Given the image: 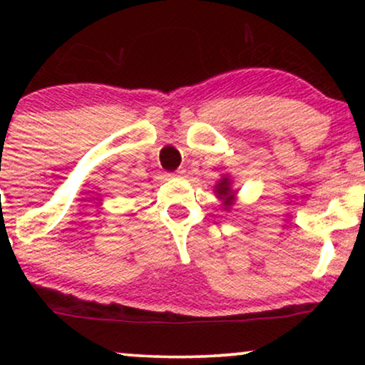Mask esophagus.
Masks as SVG:
<instances>
[{"label":"esophagus","mask_w":365,"mask_h":365,"mask_svg":"<svg viewBox=\"0 0 365 365\" xmlns=\"http://www.w3.org/2000/svg\"><path fill=\"white\" fill-rule=\"evenodd\" d=\"M183 175H185V170H182V168H180V170L175 171V173H173V177H183Z\"/></svg>","instance_id":"34e87169"}]
</instances>
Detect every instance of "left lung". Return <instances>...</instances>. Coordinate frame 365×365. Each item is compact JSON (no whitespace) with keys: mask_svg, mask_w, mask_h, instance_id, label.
<instances>
[{"mask_svg":"<svg viewBox=\"0 0 365 365\" xmlns=\"http://www.w3.org/2000/svg\"><path fill=\"white\" fill-rule=\"evenodd\" d=\"M237 192L238 190L232 187V178L228 175H223L215 185V194L221 200V206H223L225 211H230L233 204H235Z\"/></svg>","mask_w":365,"mask_h":365,"instance_id":"1","label":"left lung"}]
</instances>
